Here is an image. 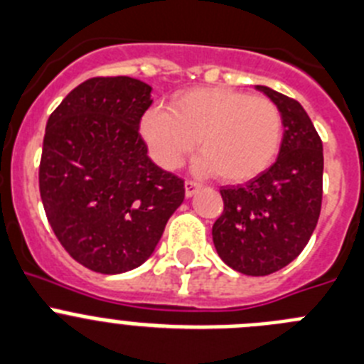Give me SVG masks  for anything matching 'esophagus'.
Masks as SVG:
<instances>
[{"instance_id": "esophagus-1", "label": "esophagus", "mask_w": 364, "mask_h": 364, "mask_svg": "<svg viewBox=\"0 0 364 364\" xmlns=\"http://www.w3.org/2000/svg\"><path fill=\"white\" fill-rule=\"evenodd\" d=\"M198 190H199V183L186 179V181H185V196H186V198H192V196H194Z\"/></svg>"}]
</instances>
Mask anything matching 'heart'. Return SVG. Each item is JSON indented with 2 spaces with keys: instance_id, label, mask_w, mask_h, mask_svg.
<instances>
[{
  "instance_id": "1",
  "label": "heart",
  "mask_w": 364,
  "mask_h": 364,
  "mask_svg": "<svg viewBox=\"0 0 364 364\" xmlns=\"http://www.w3.org/2000/svg\"><path fill=\"white\" fill-rule=\"evenodd\" d=\"M139 129L163 168H178L199 139L198 174L245 183L263 174L277 158L283 117L268 97L228 87H199L176 94L170 110H146Z\"/></svg>"
}]
</instances>
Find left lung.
Returning a JSON list of instances; mask_svg holds the SVG:
<instances>
[{
  "instance_id": "8db88e82",
  "label": "left lung",
  "mask_w": 364,
  "mask_h": 364,
  "mask_svg": "<svg viewBox=\"0 0 364 364\" xmlns=\"http://www.w3.org/2000/svg\"><path fill=\"white\" fill-rule=\"evenodd\" d=\"M279 109L283 141L276 163L245 186H225V210L212 227L219 257L245 276L292 263L316 230L323 199V143L292 97L257 85Z\"/></svg>"
}]
</instances>
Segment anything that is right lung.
<instances>
[{"mask_svg":"<svg viewBox=\"0 0 364 364\" xmlns=\"http://www.w3.org/2000/svg\"><path fill=\"white\" fill-rule=\"evenodd\" d=\"M152 87L129 76L77 85L47 121L39 194L65 250L100 274L149 259L185 185L149 158L139 121Z\"/></svg>","mask_w":364,"mask_h":364,"instance_id":"obj_1","label":"right lung"}]
</instances>
